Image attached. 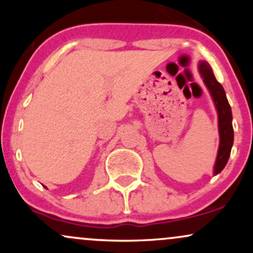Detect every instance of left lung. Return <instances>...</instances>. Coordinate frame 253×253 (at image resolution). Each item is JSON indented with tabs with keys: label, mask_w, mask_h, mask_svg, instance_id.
<instances>
[{
	"label": "left lung",
	"mask_w": 253,
	"mask_h": 253,
	"mask_svg": "<svg viewBox=\"0 0 253 253\" xmlns=\"http://www.w3.org/2000/svg\"><path fill=\"white\" fill-rule=\"evenodd\" d=\"M199 71L201 75L203 83L210 90V94L213 102L215 104L217 112V127H219L220 143L217 149L216 161L214 164V175L221 172L223 168L227 164L232 146H233V126H232V110L229 106L226 92L222 85L216 81L213 70L207 62L199 63Z\"/></svg>",
	"instance_id": "obj_1"
}]
</instances>
